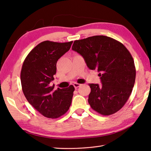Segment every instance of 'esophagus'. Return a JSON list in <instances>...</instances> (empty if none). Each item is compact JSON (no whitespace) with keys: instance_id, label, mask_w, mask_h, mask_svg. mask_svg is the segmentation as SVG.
<instances>
[{"instance_id":"esophagus-1","label":"esophagus","mask_w":151,"mask_h":151,"mask_svg":"<svg viewBox=\"0 0 151 151\" xmlns=\"http://www.w3.org/2000/svg\"><path fill=\"white\" fill-rule=\"evenodd\" d=\"M80 86H81V84H80V83H73V86L75 87V89H77Z\"/></svg>"}]
</instances>
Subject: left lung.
<instances>
[{
	"instance_id": "1",
	"label": "left lung",
	"mask_w": 151,
	"mask_h": 151,
	"mask_svg": "<svg viewBox=\"0 0 151 151\" xmlns=\"http://www.w3.org/2000/svg\"><path fill=\"white\" fill-rule=\"evenodd\" d=\"M72 50L82 56L90 69L99 72L102 85L89 84L91 107L104 116L121 109L135 82L136 68L130 52L120 42L104 35L75 40Z\"/></svg>"
}]
</instances>
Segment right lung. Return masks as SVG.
Listing matches in <instances>:
<instances>
[{"mask_svg": "<svg viewBox=\"0 0 151 151\" xmlns=\"http://www.w3.org/2000/svg\"><path fill=\"white\" fill-rule=\"evenodd\" d=\"M72 43L44 41L29 52L23 62L20 73L23 93L28 102L45 117L61 116L71 104L73 86L55 90L50 82L54 80L58 60L69 50Z\"/></svg>", "mask_w": 151, "mask_h": 151, "instance_id": "1", "label": "right lung"}]
</instances>
